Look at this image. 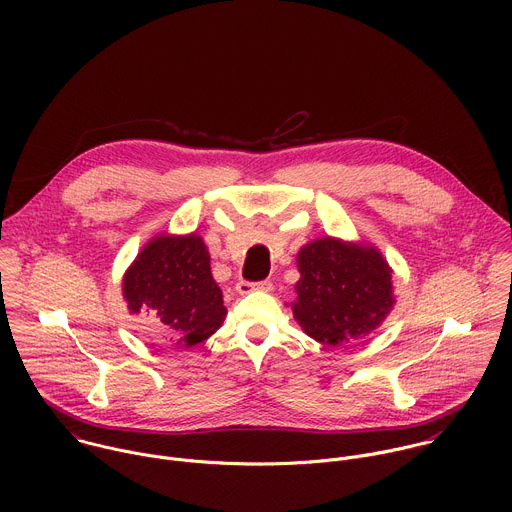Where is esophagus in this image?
<instances>
[{
    "instance_id": "esophagus-1",
    "label": "esophagus",
    "mask_w": 512,
    "mask_h": 512,
    "mask_svg": "<svg viewBox=\"0 0 512 512\" xmlns=\"http://www.w3.org/2000/svg\"><path fill=\"white\" fill-rule=\"evenodd\" d=\"M255 289H259V291H269V289H271V281H269V279H261V281H247V279H241V281L237 283V291H239L241 296L251 294V291H255Z\"/></svg>"
}]
</instances>
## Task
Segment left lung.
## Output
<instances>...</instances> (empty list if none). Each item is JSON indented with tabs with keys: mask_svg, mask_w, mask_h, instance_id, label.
<instances>
[{
	"mask_svg": "<svg viewBox=\"0 0 512 512\" xmlns=\"http://www.w3.org/2000/svg\"><path fill=\"white\" fill-rule=\"evenodd\" d=\"M294 316L308 336L338 346L369 334L393 308L391 269L377 249L320 239L298 255Z\"/></svg>",
	"mask_w": 512,
	"mask_h": 512,
	"instance_id": "8db88e82",
	"label": "left lung"
}]
</instances>
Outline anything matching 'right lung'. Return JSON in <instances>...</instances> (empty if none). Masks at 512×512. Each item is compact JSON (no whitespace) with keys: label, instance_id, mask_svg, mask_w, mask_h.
<instances>
[{"label":"right lung","instance_id":"add662e5","mask_svg":"<svg viewBox=\"0 0 512 512\" xmlns=\"http://www.w3.org/2000/svg\"><path fill=\"white\" fill-rule=\"evenodd\" d=\"M123 296L133 314H145L178 346H196L227 316L223 291L212 279L200 237H158L129 267Z\"/></svg>","mask_w":512,"mask_h":512}]
</instances>
